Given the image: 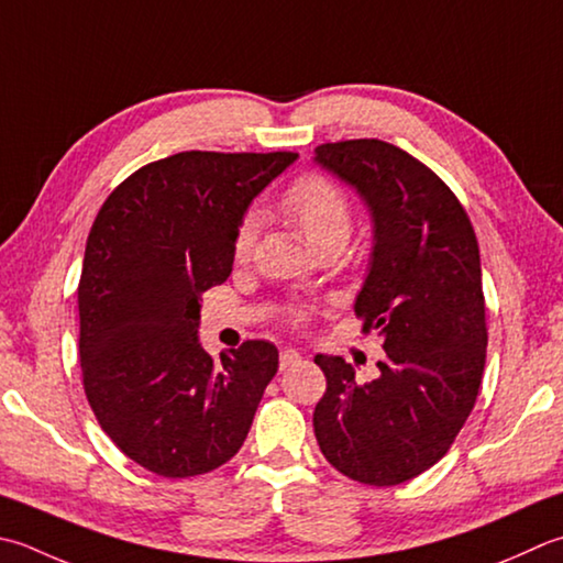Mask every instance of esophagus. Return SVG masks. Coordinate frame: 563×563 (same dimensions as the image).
I'll list each match as a JSON object with an SVG mask.
<instances>
[{
	"label": "esophagus",
	"instance_id": "esophagus-1",
	"mask_svg": "<svg viewBox=\"0 0 563 563\" xmlns=\"http://www.w3.org/2000/svg\"><path fill=\"white\" fill-rule=\"evenodd\" d=\"M300 361H302V356H300V351H297V349H283L280 351V371L290 368V366H295V363H300Z\"/></svg>",
	"mask_w": 563,
	"mask_h": 563
}]
</instances>
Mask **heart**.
I'll return each mask as SVG.
<instances>
[{
  "label": "heart",
  "instance_id": "b5f03b06",
  "mask_svg": "<svg viewBox=\"0 0 563 563\" xmlns=\"http://www.w3.org/2000/svg\"><path fill=\"white\" fill-rule=\"evenodd\" d=\"M278 209L288 222L302 229V234L312 241L317 251L332 244L344 246L351 222H354V209H351L346 190L322 173H302L285 185L278 197ZM256 231L258 222L253 214H246L236 224L234 239H231V253L236 261H246L251 256ZM290 322H305V312L290 310Z\"/></svg>",
  "mask_w": 563,
  "mask_h": 563
}]
</instances>
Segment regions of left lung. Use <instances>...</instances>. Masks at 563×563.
Masks as SVG:
<instances>
[{
  "instance_id": "left-lung-1",
  "label": "left lung",
  "mask_w": 563,
  "mask_h": 563,
  "mask_svg": "<svg viewBox=\"0 0 563 563\" xmlns=\"http://www.w3.org/2000/svg\"><path fill=\"white\" fill-rule=\"evenodd\" d=\"M314 153L371 207L376 246L354 310L385 349L371 383L344 358H314L327 378L314 437L351 481L398 486L446 454L478 398L488 346L478 239L451 187L393 143L351 139Z\"/></svg>"
}]
</instances>
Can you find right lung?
<instances>
[{
  "label": "right lung",
  "instance_id": "obj_1",
  "mask_svg": "<svg viewBox=\"0 0 563 563\" xmlns=\"http://www.w3.org/2000/svg\"><path fill=\"white\" fill-rule=\"evenodd\" d=\"M292 161L183 151L131 173L95 217L77 285L82 388L107 437L156 476L227 464L278 373L271 341L214 361L197 327L202 295L229 278L249 202Z\"/></svg>",
  "mask_w": 563,
  "mask_h": 563
}]
</instances>
